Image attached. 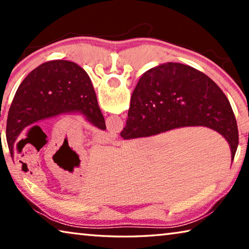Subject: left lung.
I'll return each mask as SVG.
<instances>
[{
	"label": "left lung",
	"mask_w": 249,
	"mask_h": 249,
	"mask_svg": "<svg viewBox=\"0 0 249 249\" xmlns=\"http://www.w3.org/2000/svg\"><path fill=\"white\" fill-rule=\"evenodd\" d=\"M65 113H80L100 129H107L89 75L67 60L45 62L34 69L16 91L8 111L6 141L13 145L29 125Z\"/></svg>",
	"instance_id": "left-lung-1"
}]
</instances>
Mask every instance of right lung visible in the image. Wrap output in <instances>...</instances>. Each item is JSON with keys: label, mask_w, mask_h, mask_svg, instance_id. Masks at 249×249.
I'll list each match as a JSON object with an SVG mask.
<instances>
[{"label": "right lung", "mask_w": 249, "mask_h": 249, "mask_svg": "<svg viewBox=\"0 0 249 249\" xmlns=\"http://www.w3.org/2000/svg\"><path fill=\"white\" fill-rule=\"evenodd\" d=\"M124 140L148 137L185 126H205L229 142L231 160L238 129L226 95L208 75L192 67L168 62L142 74L130 98Z\"/></svg>", "instance_id": "right-lung-1"}]
</instances>
